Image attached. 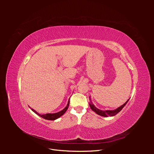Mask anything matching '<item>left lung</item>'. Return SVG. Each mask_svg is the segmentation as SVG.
<instances>
[{"mask_svg": "<svg viewBox=\"0 0 154 154\" xmlns=\"http://www.w3.org/2000/svg\"><path fill=\"white\" fill-rule=\"evenodd\" d=\"M129 99L125 102V103L122 105L121 106L118 107V108H117L115 110H100L97 108H96V107L94 105V104H92V102L91 101L90 103H89V105H90V107L91 109H92V110H93L94 112H96L97 114H98L100 116H103V117H108V116H114L115 115L117 114L118 112H119L122 110L123 109V107L126 105V104H127V102L128 101Z\"/></svg>", "mask_w": 154, "mask_h": 154, "instance_id": "8db88e82", "label": "left lung"}]
</instances>
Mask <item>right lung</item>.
<instances>
[{"mask_svg":"<svg viewBox=\"0 0 154 154\" xmlns=\"http://www.w3.org/2000/svg\"><path fill=\"white\" fill-rule=\"evenodd\" d=\"M69 99H70V98H69ZM69 101H68V103H67V106H66V107H65V108H64L62 110L60 111V112H57V113H53V114L48 113V114H42V115L40 114L39 113L37 112H36V110H35L33 109H31H31L32 111H33L35 114H36L37 115L39 116H40L41 118H42L45 119H48V120H55V119H58V118L61 117V116H62V115H63V114L67 111V109H68V107H69Z\"/></svg>","mask_w":154,"mask_h":154,"instance_id":"1","label":"right lung"}]
</instances>
